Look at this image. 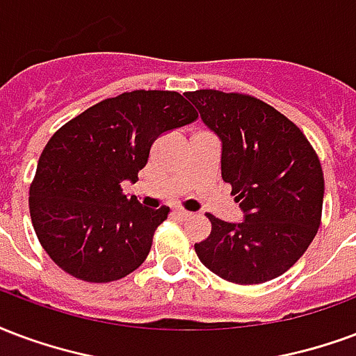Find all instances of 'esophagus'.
I'll use <instances>...</instances> for the list:
<instances>
[{"mask_svg":"<svg viewBox=\"0 0 356 356\" xmlns=\"http://www.w3.org/2000/svg\"><path fill=\"white\" fill-rule=\"evenodd\" d=\"M173 217L179 218V220H185V218H191L192 217V213L185 211V209H173Z\"/></svg>","mask_w":356,"mask_h":356,"instance_id":"obj_1","label":"esophagus"}]
</instances>
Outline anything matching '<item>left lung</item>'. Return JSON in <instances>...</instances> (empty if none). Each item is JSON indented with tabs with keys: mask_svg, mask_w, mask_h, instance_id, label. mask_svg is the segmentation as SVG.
<instances>
[{
	"mask_svg": "<svg viewBox=\"0 0 356 356\" xmlns=\"http://www.w3.org/2000/svg\"><path fill=\"white\" fill-rule=\"evenodd\" d=\"M220 139V173L243 211L241 222L215 215L209 238L194 245L202 264L238 285L285 273L321 225L325 177L317 154L294 122L245 94H185Z\"/></svg>",
	"mask_w": 356,
	"mask_h": 356,
	"instance_id": "left-lung-1",
	"label": "left lung"
}]
</instances>
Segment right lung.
I'll list each match as a JSON object with an SVG mask.
<instances>
[{
    "instance_id": "obj_1",
    "label": "right lung",
    "mask_w": 356,
    "mask_h": 356,
    "mask_svg": "<svg viewBox=\"0 0 356 356\" xmlns=\"http://www.w3.org/2000/svg\"><path fill=\"white\" fill-rule=\"evenodd\" d=\"M198 113L179 92L134 90L99 102L51 138L30 186V215L43 249L64 272L109 283L143 264L170 209L122 194L152 143Z\"/></svg>"
}]
</instances>
